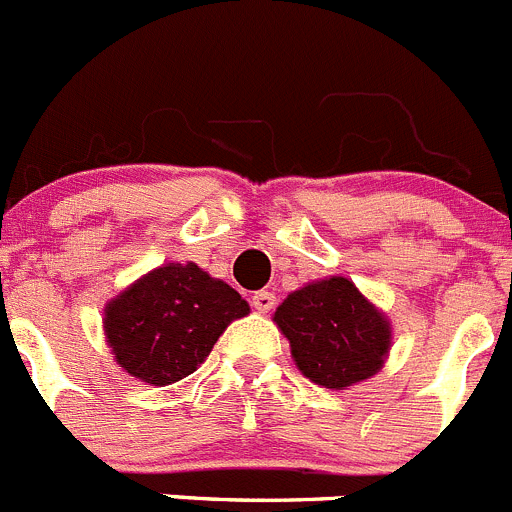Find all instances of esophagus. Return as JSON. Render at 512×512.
Instances as JSON below:
<instances>
[{
  "label": "esophagus",
  "instance_id": "1",
  "mask_svg": "<svg viewBox=\"0 0 512 512\" xmlns=\"http://www.w3.org/2000/svg\"><path fill=\"white\" fill-rule=\"evenodd\" d=\"M252 308L260 310V313H267V310L275 308V295L267 293V290H257V293L252 295Z\"/></svg>",
  "mask_w": 512,
  "mask_h": 512
}]
</instances>
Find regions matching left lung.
<instances>
[{"mask_svg":"<svg viewBox=\"0 0 512 512\" xmlns=\"http://www.w3.org/2000/svg\"><path fill=\"white\" fill-rule=\"evenodd\" d=\"M275 323L290 341L303 376L326 389L369 379L389 353V323L346 278L290 293L275 310Z\"/></svg>","mask_w":512,"mask_h":512,"instance_id":"left-lung-1","label":"left lung"}]
</instances>
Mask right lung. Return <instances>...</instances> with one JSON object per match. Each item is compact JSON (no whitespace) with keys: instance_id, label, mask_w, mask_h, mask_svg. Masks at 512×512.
Instances as JSON below:
<instances>
[{"instance_id":"right-lung-1","label":"right lung","mask_w":512,"mask_h":512,"mask_svg":"<svg viewBox=\"0 0 512 512\" xmlns=\"http://www.w3.org/2000/svg\"><path fill=\"white\" fill-rule=\"evenodd\" d=\"M250 313L247 300L194 262L148 272L105 308L116 361L154 386L194 374L224 328Z\"/></svg>"}]
</instances>
